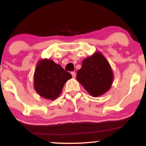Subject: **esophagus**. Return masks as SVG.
I'll list each match as a JSON object with an SVG mask.
<instances>
[{
	"label": "esophagus",
	"mask_w": 146,
	"mask_h": 146,
	"mask_svg": "<svg viewBox=\"0 0 146 146\" xmlns=\"http://www.w3.org/2000/svg\"><path fill=\"white\" fill-rule=\"evenodd\" d=\"M71 74H72V76L73 78H75V77H76V73L74 72H72Z\"/></svg>",
	"instance_id": "esophagus-1"
}]
</instances>
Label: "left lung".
Listing matches in <instances>:
<instances>
[{
  "instance_id": "1",
  "label": "left lung",
  "mask_w": 146,
  "mask_h": 146,
  "mask_svg": "<svg viewBox=\"0 0 146 146\" xmlns=\"http://www.w3.org/2000/svg\"><path fill=\"white\" fill-rule=\"evenodd\" d=\"M113 78L110 64L100 52L84 60L76 76L77 80L93 97L107 92L111 86Z\"/></svg>"
}]
</instances>
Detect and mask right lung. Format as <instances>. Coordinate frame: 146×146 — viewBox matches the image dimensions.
Returning a JSON list of instances; mask_svg holds the SVG:
<instances>
[{"instance_id":"add662e5","label":"right lung","mask_w":146,"mask_h":146,"mask_svg":"<svg viewBox=\"0 0 146 146\" xmlns=\"http://www.w3.org/2000/svg\"><path fill=\"white\" fill-rule=\"evenodd\" d=\"M71 78L70 74L52 60H40L34 74V87L40 96L54 100L61 94L64 84Z\"/></svg>"}]
</instances>
